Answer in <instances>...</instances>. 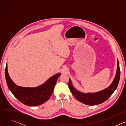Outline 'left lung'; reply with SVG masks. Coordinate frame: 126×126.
Wrapping results in <instances>:
<instances>
[{
    "mask_svg": "<svg viewBox=\"0 0 126 126\" xmlns=\"http://www.w3.org/2000/svg\"><path fill=\"white\" fill-rule=\"evenodd\" d=\"M118 60L117 70L116 76L112 84L108 88L100 92L94 93H83L80 92L73 87L71 79H69L68 86L72 93L74 96L80 102L88 105H96L103 103L108 99L116 89L120 77V70L119 63Z\"/></svg>",
    "mask_w": 126,
    "mask_h": 126,
    "instance_id": "obj_1",
    "label": "left lung"
}]
</instances>
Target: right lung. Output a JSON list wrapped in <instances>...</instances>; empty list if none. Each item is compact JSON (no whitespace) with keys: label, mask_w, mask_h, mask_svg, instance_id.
<instances>
[{"label":"right lung","mask_w":126,"mask_h":126,"mask_svg":"<svg viewBox=\"0 0 126 126\" xmlns=\"http://www.w3.org/2000/svg\"><path fill=\"white\" fill-rule=\"evenodd\" d=\"M5 74L8 87L13 95L22 103L29 106H36L46 102L52 95L57 79L61 74L53 76L42 85L34 88L16 85L9 76L6 64Z\"/></svg>","instance_id":"add662e5"}]
</instances>
